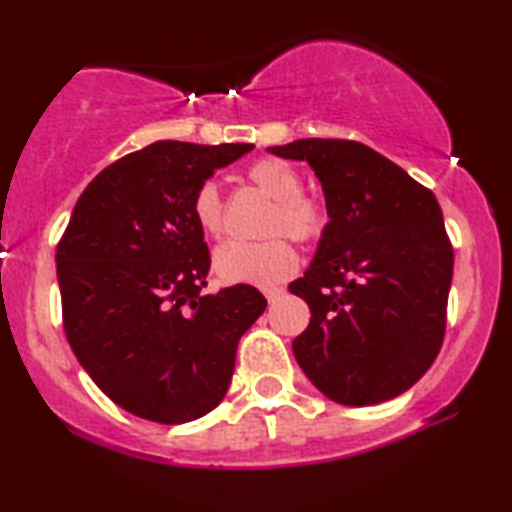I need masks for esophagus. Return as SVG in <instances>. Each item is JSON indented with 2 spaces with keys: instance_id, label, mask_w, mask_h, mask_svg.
<instances>
[{
  "instance_id": "obj_1",
  "label": "esophagus",
  "mask_w": 512,
  "mask_h": 512,
  "mask_svg": "<svg viewBox=\"0 0 512 512\" xmlns=\"http://www.w3.org/2000/svg\"><path fill=\"white\" fill-rule=\"evenodd\" d=\"M263 293H265V298H268L272 303V300H277L279 296H282L284 286H263Z\"/></svg>"
}]
</instances>
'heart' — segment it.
I'll use <instances>...</instances> for the list:
<instances>
[{
  "label": "heart",
  "mask_w": 512,
  "mask_h": 512,
  "mask_svg": "<svg viewBox=\"0 0 512 512\" xmlns=\"http://www.w3.org/2000/svg\"><path fill=\"white\" fill-rule=\"evenodd\" d=\"M249 179L275 200L265 233H289L298 242H312L326 228V207L319 198L303 193V179L284 160L263 158L249 167ZM193 216L202 233L219 237L226 233V205L216 181L207 179L193 195ZM298 268V254L284 235L263 242H228L216 249L214 270L223 282L275 284Z\"/></svg>",
  "instance_id": "b5f03b06"
}]
</instances>
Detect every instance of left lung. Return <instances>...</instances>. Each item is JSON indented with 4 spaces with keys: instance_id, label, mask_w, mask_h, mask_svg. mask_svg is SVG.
<instances>
[{
    "instance_id": "left-lung-1",
    "label": "left lung",
    "mask_w": 512,
    "mask_h": 512,
    "mask_svg": "<svg viewBox=\"0 0 512 512\" xmlns=\"http://www.w3.org/2000/svg\"><path fill=\"white\" fill-rule=\"evenodd\" d=\"M305 160L328 223L305 275L289 284L310 305L293 356L321 394L375 405L408 391L440 352L454 251L429 188L349 139L270 146Z\"/></svg>"
}]
</instances>
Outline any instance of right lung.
I'll list each match as a JSON object with an SVG mask.
<instances>
[{
	"mask_svg": "<svg viewBox=\"0 0 512 512\" xmlns=\"http://www.w3.org/2000/svg\"><path fill=\"white\" fill-rule=\"evenodd\" d=\"M254 144L156 142L90 181L55 251L62 321L83 370L116 405L158 424L223 401L237 342L268 300L249 284L207 286L193 195Z\"/></svg>",
	"mask_w": 512,
	"mask_h": 512,
	"instance_id": "right-lung-1",
	"label": "right lung"
}]
</instances>
